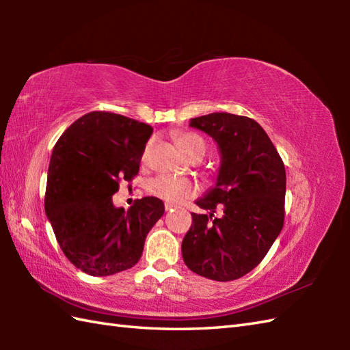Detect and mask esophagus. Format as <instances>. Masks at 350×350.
Wrapping results in <instances>:
<instances>
[{
	"label": "esophagus",
	"instance_id": "obj_1",
	"mask_svg": "<svg viewBox=\"0 0 350 350\" xmlns=\"http://www.w3.org/2000/svg\"><path fill=\"white\" fill-rule=\"evenodd\" d=\"M174 204H170V203H165V211H173Z\"/></svg>",
	"mask_w": 350,
	"mask_h": 350
}]
</instances>
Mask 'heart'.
<instances>
[{
  "mask_svg": "<svg viewBox=\"0 0 350 350\" xmlns=\"http://www.w3.org/2000/svg\"><path fill=\"white\" fill-rule=\"evenodd\" d=\"M176 141L183 148V152L192 159H202L206 153V141L194 132H182L176 137ZM148 150H150V143L144 148L143 159L147 158ZM147 191L152 196L163 200L165 203L179 204L185 200L194 197L197 194V187L191 180L180 179V177L159 174L148 180Z\"/></svg>",
  "mask_w": 350,
  "mask_h": 350,
  "instance_id": "heart-1",
  "label": "heart"
}]
</instances>
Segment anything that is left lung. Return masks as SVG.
<instances>
[{"mask_svg":"<svg viewBox=\"0 0 350 350\" xmlns=\"http://www.w3.org/2000/svg\"><path fill=\"white\" fill-rule=\"evenodd\" d=\"M191 128L218 143L221 167L215 188L197 206L182 241L192 272L215 281H233L262 262L284 226L286 168L262 126L245 116L212 113L192 118ZM217 206L225 213L215 219Z\"/></svg>","mask_w":350,"mask_h":350,"instance_id":"8db88e82","label":"left lung"}]
</instances>
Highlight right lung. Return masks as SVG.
Returning a JSON list of instances; mask_svg holds the SVG:
<instances>
[{
	"mask_svg": "<svg viewBox=\"0 0 350 350\" xmlns=\"http://www.w3.org/2000/svg\"><path fill=\"white\" fill-rule=\"evenodd\" d=\"M152 132L147 123L93 111L72 123L52 150L44 212L64 256L93 277L135 266L165 211L156 197L137 200L128 211L113 204L120 182L138 174Z\"/></svg>",
	"mask_w": 350,
	"mask_h": 350,
	"instance_id": "add662e5",
	"label": "right lung"
}]
</instances>
